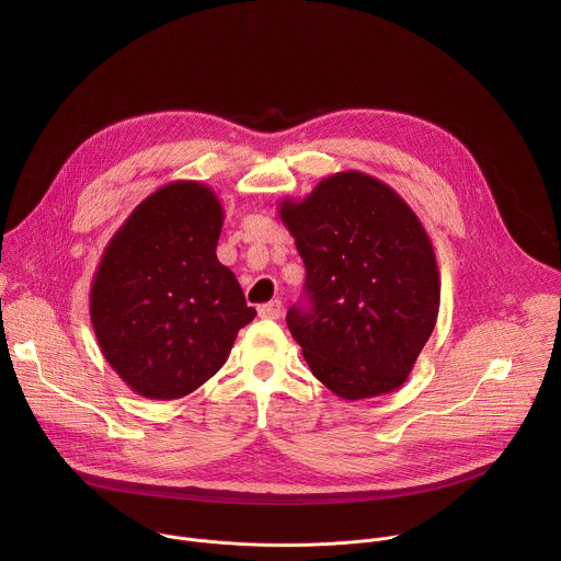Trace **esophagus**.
I'll use <instances>...</instances> for the list:
<instances>
[{"instance_id":"obj_1","label":"esophagus","mask_w":561,"mask_h":561,"mask_svg":"<svg viewBox=\"0 0 561 561\" xmlns=\"http://www.w3.org/2000/svg\"><path fill=\"white\" fill-rule=\"evenodd\" d=\"M257 312H260V317H264V319H279V317H282V301L275 299V301L262 304V306L257 308Z\"/></svg>"}]
</instances>
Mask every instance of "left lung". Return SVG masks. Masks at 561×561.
I'll use <instances>...</instances> for the list:
<instances>
[{
  "instance_id": "1",
  "label": "left lung",
  "mask_w": 561,
  "mask_h": 561,
  "mask_svg": "<svg viewBox=\"0 0 561 561\" xmlns=\"http://www.w3.org/2000/svg\"><path fill=\"white\" fill-rule=\"evenodd\" d=\"M279 217L306 266L310 308L286 314L312 375L342 399L402 386L439 312L431 237L394 188L359 171L324 178Z\"/></svg>"
}]
</instances>
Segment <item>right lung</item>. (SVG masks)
I'll return each instance as SVG.
<instances>
[{
    "label": "right lung",
    "instance_id": "1",
    "mask_svg": "<svg viewBox=\"0 0 561 561\" xmlns=\"http://www.w3.org/2000/svg\"><path fill=\"white\" fill-rule=\"evenodd\" d=\"M221 224L215 191L180 180L137 204L104 249L91 324L111 368L141 397L199 388L257 314L217 260Z\"/></svg>",
    "mask_w": 561,
    "mask_h": 561
}]
</instances>
